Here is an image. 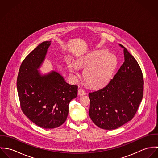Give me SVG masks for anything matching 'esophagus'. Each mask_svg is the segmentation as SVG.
Masks as SVG:
<instances>
[{"instance_id":"1","label":"esophagus","mask_w":158,"mask_h":158,"mask_svg":"<svg viewBox=\"0 0 158 158\" xmlns=\"http://www.w3.org/2000/svg\"><path fill=\"white\" fill-rule=\"evenodd\" d=\"M85 94H86V92H85V90H83L82 89H80L78 91V95L80 96L84 95Z\"/></svg>"}]
</instances>
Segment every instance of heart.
I'll return each instance as SVG.
<instances>
[{
    "label": "heart",
    "instance_id": "obj_1",
    "mask_svg": "<svg viewBox=\"0 0 158 158\" xmlns=\"http://www.w3.org/2000/svg\"><path fill=\"white\" fill-rule=\"evenodd\" d=\"M118 64L117 57L106 51L98 50L77 61V66L86 69L83 77L88 85L92 87H100L109 81ZM70 72L76 77L78 76L76 66L68 62Z\"/></svg>",
    "mask_w": 158,
    "mask_h": 158
}]
</instances>
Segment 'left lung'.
Here are the masks:
<instances>
[{"label": "left lung", "instance_id": "obj_1", "mask_svg": "<svg viewBox=\"0 0 158 158\" xmlns=\"http://www.w3.org/2000/svg\"><path fill=\"white\" fill-rule=\"evenodd\" d=\"M125 61L103 88L89 93V114L92 122L104 130L118 128L131 120L142 101L143 78L141 69L123 45Z\"/></svg>", "mask_w": 158, "mask_h": 158}]
</instances>
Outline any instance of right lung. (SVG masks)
Wrapping results in <instances>:
<instances>
[{"mask_svg": "<svg viewBox=\"0 0 158 158\" xmlns=\"http://www.w3.org/2000/svg\"><path fill=\"white\" fill-rule=\"evenodd\" d=\"M50 44L51 41L41 43L26 56L17 78L23 113L36 125L45 129L58 127L65 122L69 103L78 92V86L68 84L57 72L41 75L37 70Z\"/></svg>", "mask_w": 158, "mask_h": 158, "instance_id": "1", "label": "right lung"}]
</instances>
